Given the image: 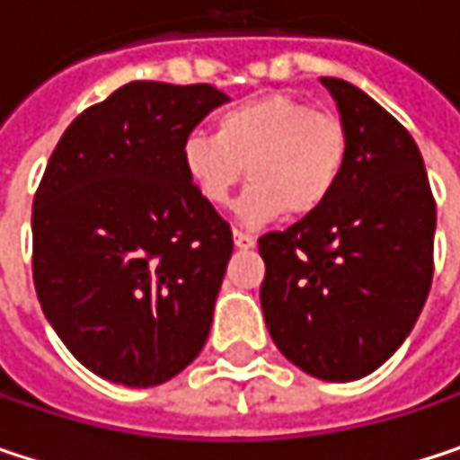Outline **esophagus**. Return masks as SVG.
Instances as JSON below:
<instances>
[{"label":"esophagus","mask_w":460,"mask_h":460,"mask_svg":"<svg viewBox=\"0 0 460 460\" xmlns=\"http://www.w3.org/2000/svg\"><path fill=\"white\" fill-rule=\"evenodd\" d=\"M234 244L239 247V250H250V247H255V236L252 234H247V231H234Z\"/></svg>","instance_id":"obj_1"}]
</instances>
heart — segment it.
<instances>
[{"label": "heart", "instance_id": "1", "mask_svg": "<svg viewBox=\"0 0 460 460\" xmlns=\"http://www.w3.org/2000/svg\"><path fill=\"white\" fill-rule=\"evenodd\" d=\"M346 162V122L290 93L247 98L216 117V136L197 130L181 146L191 189L213 208L229 205L244 175L252 181L239 205L247 226L285 213L314 216L335 194Z\"/></svg>", "mask_w": 460, "mask_h": 460}]
</instances>
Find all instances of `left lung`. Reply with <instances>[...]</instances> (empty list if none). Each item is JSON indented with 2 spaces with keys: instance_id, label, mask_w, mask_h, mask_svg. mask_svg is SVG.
<instances>
[{
  "instance_id": "obj_1",
  "label": "left lung",
  "mask_w": 460,
  "mask_h": 460,
  "mask_svg": "<svg viewBox=\"0 0 460 460\" xmlns=\"http://www.w3.org/2000/svg\"><path fill=\"white\" fill-rule=\"evenodd\" d=\"M349 162L314 216L258 239L263 320L277 349L322 381H357L411 335L434 277L437 205L413 136L359 87L322 76Z\"/></svg>"
}]
</instances>
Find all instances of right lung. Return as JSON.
Wrapping results in <instances>:
<instances>
[{
    "label": "right lung",
    "mask_w": 460,
    "mask_h": 460,
    "mask_svg": "<svg viewBox=\"0 0 460 460\" xmlns=\"http://www.w3.org/2000/svg\"><path fill=\"white\" fill-rule=\"evenodd\" d=\"M229 95L130 82L60 136L34 194V288L47 322L95 376L159 386L202 351L234 250L191 189L181 146Z\"/></svg>",
    "instance_id": "right-lung-1"
}]
</instances>
